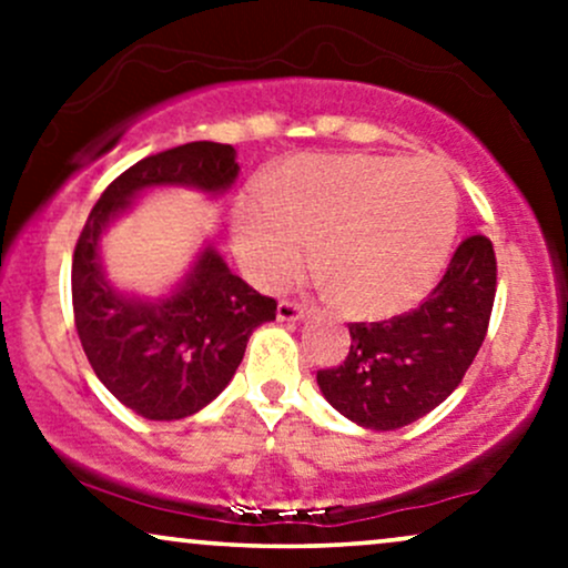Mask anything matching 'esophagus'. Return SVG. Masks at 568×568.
Returning <instances> with one entry per match:
<instances>
[{
  "instance_id": "obj_1",
  "label": "esophagus",
  "mask_w": 568,
  "mask_h": 568,
  "mask_svg": "<svg viewBox=\"0 0 568 568\" xmlns=\"http://www.w3.org/2000/svg\"><path fill=\"white\" fill-rule=\"evenodd\" d=\"M304 312H306L304 304L288 302V298H283V302L277 304V321L280 323H296V321H302Z\"/></svg>"
}]
</instances>
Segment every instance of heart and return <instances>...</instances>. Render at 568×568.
Wrapping results in <instances>:
<instances>
[{"label":"heart","instance_id":"b5f03b06","mask_svg":"<svg viewBox=\"0 0 568 568\" xmlns=\"http://www.w3.org/2000/svg\"><path fill=\"white\" fill-rule=\"evenodd\" d=\"M456 234V189L429 160L304 154L234 211L253 277L283 285L315 258L338 302L363 317L408 310L438 283Z\"/></svg>","mask_w":568,"mask_h":568}]
</instances>
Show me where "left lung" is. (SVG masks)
<instances>
[{
    "label": "left lung",
    "instance_id": "8db88e82",
    "mask_svg": "<svg viewBox=\"0 0 568 568\" xmlns=\"http://www.w3.org/2000/svg\"><path fill=\"white\" fill-rule=\"evenodd\" d=\"M494 293V245L486 234H470L416 310L382 323H349L347 357L317 371L325 400L368 429L422 419L473 366L491 321Z\"/></svg>",
    "mask_w": 568,
    "mask_h": 568
}]
</instances>
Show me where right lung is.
I'll use <instances>...</instances> for the list:
<instances>
[{"instance_id":"add662e5","label":"right lung","mask_w":568,"mask_h":568,"mask_svg":"<svg viewBox=\"0 0 568 568\" xmlns=\"http://www.w3.org/2000/svg\"><path fill=\"white\" fill-rule=\"evenodd\" d=\"M237 171L230 143L192 141L149 154L106 186L77 240L71 302L82 349L103 387L143 419H184L207 406L232 382L253 328L275 321L277 302L232 275L213 247L171 298H128L103 277L98 240L143 189L221 194Z\"/></svg>"}]
</instances>
